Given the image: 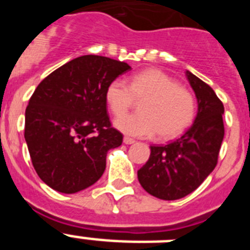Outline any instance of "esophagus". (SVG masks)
<instances>
[{"mask_svg":"<svg viewBox=\"0 0 250 250\" xmlns=\"http://www.w3.org/2000/svg\"><path fill=\"white\" fill-rule=\"evenodd\" d=\"M123 141H124V144H126V145H131V144H134V143H135V140H134V139L127 138V136H125Z\"/></svg>","mask_w":250,"mask_h":250,"instance_id":"34e87169","label":"esophagus"}]
</instances>
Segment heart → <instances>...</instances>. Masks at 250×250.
I'll use <instances>...</instances> for the list:
<instances>
[{"mask_svg": "<svg viewBox=\"0 0 250 250\" xmlns=\"http://www.w3.org/2000/svg\"><path fill=\"white\" fill-rule=\"evenodd\" d=\"M141 100L138 109L140 114L115 119L114 126L119 131L135 138H149L156 132L159 139L167 140L190 126L195 116L191 92L156 68L131 76L129 86L121 80H114L106 87L105 101L116 116L125 114L134 100Z\"/></svg>", "mask_w": 250, "mask_h": 250, "instance_id": "1", "label": "heart"}]
</instances>
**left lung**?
<instances>
[{
    "mask_svg": "<svg viewBox=\"0 0 250 250\" xmlns=\"http://www.w3.org/2000/svg\"><path fill=\"white\" fill-rule=\"evenodd\" d=\"M196 98L195 120L176 140L150 146V158L138 170L141 187L152 196L176 200L193 193L218 161L224 138V106L214 90L199 77L185 72Z\"/></svg>",
    "mask_w": 250,
    "mask_h": 250,
    "instance_id": "obj_1",
    "label": "left lung"
}]
</instances>
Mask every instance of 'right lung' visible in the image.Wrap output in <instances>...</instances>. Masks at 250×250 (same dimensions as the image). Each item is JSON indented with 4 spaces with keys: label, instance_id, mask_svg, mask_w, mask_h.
<instances>
[{
    "label": "right lung",
    "instance_id": "1",
    "mask_svg": "<svg viewBox=\"0 0 250 250\" xmlns=\"http://www.w3.org/2000/svg\"><path fill=\"white\" fill-rule=\"evenodd\" d=\"M130 68L109 57L85 55L36 87L25 112V140L37 175L54 190L77 193L104 174L107 151L123 143L110 124L105 91Z\"/></svg>",
    "mask_w": 250,
    "mask_h": 250
}]
</instances>
